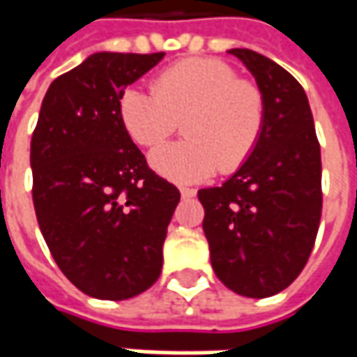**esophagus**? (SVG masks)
Instances as JSON below:
<instances>
[{"instance_id": "esophagus-1", "label": "esophagus", "mask_w": 357, "mask_h": 357, "mask_svg": "<svg viewBox=\"0 0 357 357\" xmlns=\"http://www.w3.org/2000/svg\"><path fill=\"white\" fill-rule=\"evenodd\" d=\"M195 195H197V190H195V188H185V186L181 188V197H183V199H192Z\"/></svg>"}]
</instances>
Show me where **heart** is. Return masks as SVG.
I'll return each instance as SVG.
<instances>
[{"label":"heart","instance_id":"obj_1","mask_svg":"<svg viewBox=\"0 0 357 357\" xmlns=\"http://www.w3.org/2000/svg\"><path fill=\"white\" fill-rule=\"evenodd\" d=\"M119 117L141 146L167 139L183 119L186 139L157 146L149 162L178 185L240 169L254 153L266 123L262 89L227 61L190 57L160 71L153 93L129 87L119 97Z\"/></svg>","mask_w":357,"mask_h":357}]
</instances>
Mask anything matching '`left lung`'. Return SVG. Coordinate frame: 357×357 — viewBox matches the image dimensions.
Returning <instances> with one entry per match:
<instances>
[{
  "label": "left lung",
  "mask_w": 357,
  "mask_h": 357,
  "mask_svg": "<svg viewBox=\"0 0 357 357\" xmlns=\"http://www.w3.org/2000/svg\"><path fill=\"white\" fill-rule=\"evenodd\" d=\"M264 93L266 123L227 183L200 188L214 274L232 292L268 298L298 278L322 216V158L302 85L250 49H230Z\"/></svg>",
  "instance_id": "8db88e82"
}]
</instances>
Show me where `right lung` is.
<instances>
[{
	"label": "right lung",
	"instance_id": "add662e5",
	"mask_svg": "<svg viewBox=\"0 0 357 357\" xmlns=\"http://www.w3.org/2000/svg\"><path fill=\"white\" fill-rule=\"evenodd\" d=\"M162 57L93 53L41 103L31 137L37 222L57 266L91 298L127 300L160 276L181 192L130 141L119 97Z\"/></svg>",
	"mask_w": 357,
	"mask_h": 357
}]
</instances>
